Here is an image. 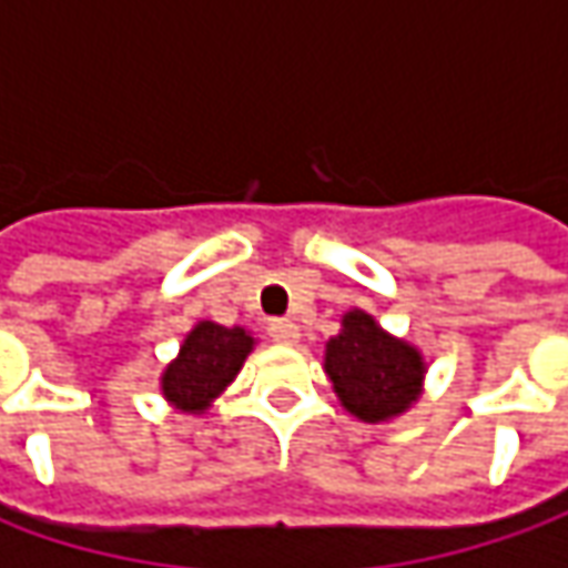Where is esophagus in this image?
<instances>
[{"mask_svg": "<svg viewBox=\"0 0 568 568\" xmlns=\"http://www.w3.org/2000/svg\"><path fill=\"white\" fill-rule=\"evenodd\" d=\"M268 335H272L274 341H281V344H294V341L300 338V325L291 322V318H272V322H268Z\"/></svg>", "mask_w": 568, "mask_h": 568, "instance_id": "obj_1", "label": "esophagus"}]
</instances>
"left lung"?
<instances>
[{
  "mask_svg": "<svg viewBox=\"0 0 568 568\" xmlns=\"http://www.w3.org/2000/svg\"><path fill=\"white\" fill-rule=\"evenodd\" d=\"M325 373L341 404L366 424L398 417L420 395V354L385 335L373 316L361 310L344 316L341 335L325 344Z\"/></svg>",
  "mask_w": 568,
  "mask_h": 568,
  "instance_id": "obj_1",
  "label": "left lung"
}]
</instances>
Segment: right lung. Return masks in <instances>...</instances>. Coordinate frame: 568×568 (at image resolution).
Here are the masks:
<instances>
[{"label":"right lung","instance_id":"1","mask_svg":"<svg viewBox=\"0 0 568 568\" xmlns=\"http://www.w3.org/2000/svg\"><path fill=\"white\" fill-rule=\"evenodd\" d=\"M252 351V338L243 328H224L199 322L183 341L180 357L166 366L164 395L180 410H205L214 395L227 388Z\"/></svg>","mask_w":568,"mask_h":568}]
</instances>
